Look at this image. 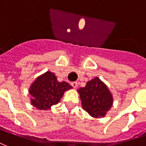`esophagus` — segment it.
Segmentation results:
<instances>
[{
  "label": "esophagus",
  "instance_id": "obj_1",
  "mask_svg": "<svg viewBox=\"0 0 146 146\" xmlns=\"http://www.w3.org/2000/svg\"><path fill=\"white\" fill-rule=\"evenodd\" d=\"M71 85H72V87L75 88H77V86H78V82H72V83H71Z\"/></svg>",
  "mask_w": 146,
  "mask_h": 146
}]
</instances>
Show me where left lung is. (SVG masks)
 Returning a JSON list of instances; mask_svg holds the SVG:
<instances>
[{"label": "left lung", "instance_id": "1", "mask_svg": "<svg viewBox=\"0 0 146 146\" xmlns=\"http://www.w3.org/2000/svg\"><path fill=\"white\" fill-rule=\"evenodd\" d=\"M82 108L94 118L104 117L112 106V95L98 78L87 82L86 86L78 89Z\"/></svg>", "mask_w": 146, "mask_h": 146}]
</instances>
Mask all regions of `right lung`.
<instances>
[{
    "label": "right lung",
    "instance_id": "add662e5",
    "mask_svg": "<svg viewBox=\"0 0 146 146\" xmlns=\"http://www.w3.org/2000/svg\"><path fill=\"white\" fill-rule=\"evenodd\" d=\"M72 88L66 82H59L51 72L40 75L34 82L29 89L32 96L31 104L40 110H47L60 102L65 91Z\"/></svg>",
    "mask_w": 146,
    "mask_h": 146
}]
</instances>
